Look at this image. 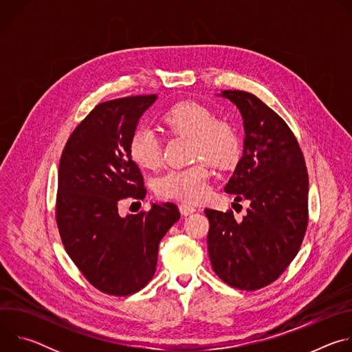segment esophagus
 Masks as SVG:
<instances>
[{"label":"esophagus","mask_w":352,"mask_h":352,"mask_svg":"<svg viewBox=\"0 0 352 352\" xmlns=\"http://www.w3.org/2000/svg\"><path fill=\"white\" fill-rule=\"evenodd\" d=\"M179 212L182 216H189L192 213L196 212V208L192 206V205H186V204H181L179 205Z\"/></svg>","instance_id":"34e87169"}]
</instances>
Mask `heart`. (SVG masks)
Returning <instances> with one entry per match:
<instances>
[{"label":"heart","instance_id":"obj_1","mask_svg":"<svg viewBox=\"0 0 352 352\" xmlns=\"http://www.w3.org/2000/svg\"><path fill=\"white\" fill-rule=\"evenodd\" d=\"M164 126L175 133L192 138L190 153L195 160L190 167L174 168L156 181V192L166 199L195 204L209 192V160L216 167H227L236 162L241 142L236 129L227 121L216 120L205 106L184 102L173 106L162 118ZM129 156L140 167L156 168L162 164V140L148 126H138L129 138Z\"/></svg>","mask_w":352,"mask_h":352}]
</instances>
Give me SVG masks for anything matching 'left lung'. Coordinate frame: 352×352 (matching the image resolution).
<instances>
[{
  "label": "left lung",
  "instance_id": "1",
  "mask_svg": "<svg viewBox=\"0 0 352 352\" xmlns=\"http://www.w3.org/2000/svg\"><path fill=\"white\" fill-rule=\"evenodd\" d=\"M243 120V150L224 190L249 200L242 221L206 209L208 250L228 285L255 291L280 277L296 256L308 226L309 179L292 131L255 94L223 90Z\"/></svg>",
  "mask_w": 352,
  "mask_h": 352
}]
</instances>
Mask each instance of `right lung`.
Wrapping results in <instances>:
<instances>
[{
  "instance_id": "right-lung-1",
  "label": "right lung",
  "mask_w": 352,
  "mask_h": 352,
  "mask_svg": "<svg viewBox=\"0 0 352 352\" xmlns=\"http://www.w3.org/2000/svg\"><path fill=\"white\" fill-rule=\"evenodd\" d=\"M156 94L96 106L69 136L60 160L57 226L67 254L104 294L125 296L156 273L159 243L181 217L174 204L121 217L122 199H143L146 188L129 156V138Z\"/></svg>"
}]
</instances>
